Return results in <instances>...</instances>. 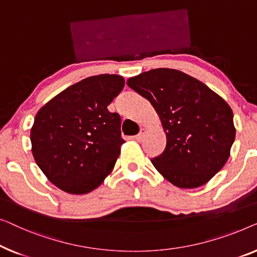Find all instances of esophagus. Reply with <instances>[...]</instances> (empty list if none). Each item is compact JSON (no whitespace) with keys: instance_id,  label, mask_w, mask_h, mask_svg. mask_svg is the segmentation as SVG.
<instances>
[{"instance_id":"34e87169","label":"esophagus","mask_w":257,"mask_h":257,"mask_svg":"<svg viewBox=\"0 0 257 257\" xmlns=\"http://www.w3.org/2000/svg\"><path fill=\"white\" fill-rule=\"evenodd\" d=\"M143 136H144V129L141 128L140 133L135 136V139H136V141H142L143 140Z\"/></svg>"}]
</instances>
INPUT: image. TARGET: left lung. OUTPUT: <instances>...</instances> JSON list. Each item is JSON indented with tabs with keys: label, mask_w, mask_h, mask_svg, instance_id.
I'll list each match as a JSON object with an SVG mask.
<instances>
[{
	"label": "left lung",
	"mask_w": 257,
	"mask_h": 257,
	"mask_svg": "<svg viewBox=\"0 0 257 257\" xmlns=\"http://www.w3.org/2000/svg\"><path fill=\"white\" fill-rule=\"evenodd\" d=\"M127 85L150 101L160 115L166 147L151 163L180 189L204 185L229 157L235 140L233 111L201 81L171 68L130 78Z\"/></svg>",
	"instance_id": "left-lung-1"
}]
</instances>
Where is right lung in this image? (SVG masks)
Instances as JSON below:
<instances>
[{
  "instance_id": "1",
  "label": "right lung",
  "mask_w": 257,
  "mask_h": 257,
  "mask_svg": "<svg viewBox=\"0 0 257 257\" xmlns=\"http://www.w3.org/2000/svg\"><path fill=\"white\" fill-rule=\"evenodd\" d=\"M123 87L121 75H94L70 86L36 114L32 155L60 190L88 193L111 172L124 140L121 116L107 107Z\"/></svg>"
}]
</instances>
